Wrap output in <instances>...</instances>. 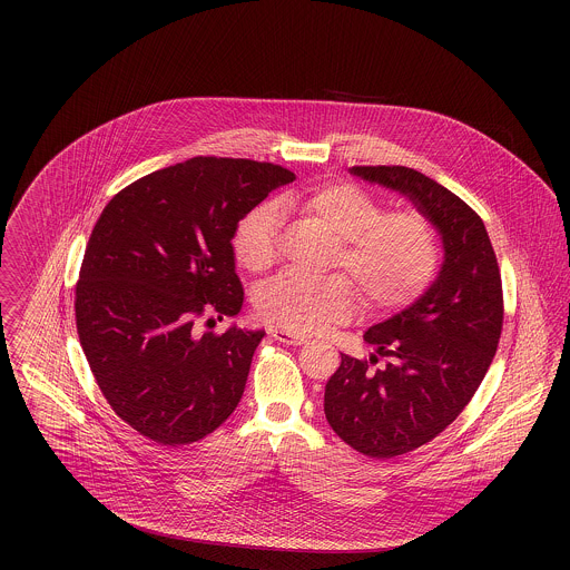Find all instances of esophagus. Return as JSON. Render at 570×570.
<instances>
[{
	"mask_svg": "<svg viewBox=\"0 0 570 570\" xmlns=\"http://www.w3.org/2000/svg\"><path fill=\"white\" fill-rule=\"evenodd\" d=\"M269 335L277 342H284V344H291V346H301L307 342V337L303 335H295L291 331H284V328H269Z\"/></svg>",
	"mask_w": 570,
	"mask_h": 570,
	"instance_id": "1",
	"label": "esophagus"
}]
</instances>
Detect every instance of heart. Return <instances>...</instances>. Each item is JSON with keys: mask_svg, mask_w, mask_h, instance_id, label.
I'll use <instances>...</instances> for the list:
<instances>
[{"mask_svg": "<svg viewBox=\"0 0 570 570\" xmlns=\"http://www.w3.org/2000/svg\"><path fill=\"white\" fill-rule=\"evenodd\" d=\"M282 212L312 219L337 242L335 263L346 277L282 273L258 288L256 309L269 325L316 333L353 316L358 297L376 312H391L416 297L432 279L438 247L432 226L416 214H384L365 191L331 184L284 194L249 212L235 230V254L247 272L269 269L277 256Z\"/></svg>", "mask_w": 570, "mask_h": 570, "instance_id": "obj_1", "label": "heart"}]
</instances>
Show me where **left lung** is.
<instances>
[{"mask_svg": "<svg viewBox=\"0 0 570 570\" xmlns=\"http://www.w3.org/2000/svg\"><path fill=\"white\" fill-rule=\"evenodd\" d=\"M351 175L397 191L442 244L434 284L363 340L376 372L342 353L325 386L333 432L358 453L389 460L444 432L485 379L502 331V282L483 219L460 196L406 166H353Z\"/></svg>", "mask_w": 570, "mask_h": 570, "instance_id": "obj_1", "label": "left lung"}]
</instances>
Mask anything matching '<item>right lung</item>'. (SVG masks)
I'll return each mask as SVG.
<instances>
[{"label": "right lung", "mask_w": 570, "mask_h": 570, "mask_svg": "<svg viewBox=\"0 0 570 570\" xmlns=\"http://www.w3.org/2000/svg\"><path fill=\"white\" fill-rule=\"evenodd\" d=\"M293 179L275 164L200 156L130 184L96 222L77 328L102 395L138 434L190 444L235 412L265 331L198 335L194 326L242 312L235 230Z\"/></svg>", "instance_id": "obj_1"}]
</instances>
